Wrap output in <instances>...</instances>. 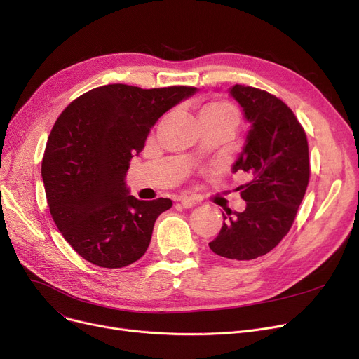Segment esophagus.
Instances as JSON below:
<instances>
[{
    "label": "esophagus",
    "mask_w": 359,
    "mask_h": 359,
    "mask_svg": "<svg viewBox=\"0 0 359 359\" xmlns=\"http://www.w3.org/2000/svg\"><path fill=\"white\" fill-rule=\"evenodd\" d=\"M180 204H182V207L183 208H192L194 205H196V199L195 198H192V196H179V199H177Z\"/></svg>",
    "instance_id": "esophagus-1"
}]
</instances>
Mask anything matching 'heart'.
<instances>
[{
    "instance_id": "obj_1",
    "label": "heart",
    "mask_w": 359,
    "mask_h": 359,
    "mask_svg": "<svg viewBox=\"0 0 359 359\" xmlns=\"http://www.w3.org/2000/svg\"><path fill=\"white\" fill-rule=\"evenodd\" d=\"M201 116H220V117H231L235 120H239L236 108L230 102L226 101H215L204 107V110L201 111Z\"/></svg>"
}]
</instances>
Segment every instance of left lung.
I'll use <instances>...</instances> for the list:
<instances>
[{
	"label": "left lung",
	"instance_id": "left-lung-1",
	"mask_svg": "<svg viewBox=\"0 0 359 359\" xmlns=\"http://www.w3.org/2000/svg\"><path fill=\"white\" fill-rule=\"evenodd\" d=\"M251 123L233 173L242 170L251 180L239 186L246 208L223 214L218 236L208 245L217 255L249 261L269 254L290 230L309 182L308 141L290 108L258 88L229 89Z\"/></svg>",
	"mask_w": 359,
	"mask_h": 359
}]
</instances>
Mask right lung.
I'll list each match as a JSON object with an SVG mask.
<instances>
[{
	"mask_svg": "<svg viewBox=\"0 0 359 359\" xmlns=\"http://www.w3.org/2000/svg\"><path fill=\"white\" fill-rule=\"evenodd\" d=\"M196 90L105 85L76 98L57 118L42 180L55 226L86 261L121 269L147 252L155 220L173 202L130 195L124 180L129 161L157 120Z\"/></svg>",
	"mask_w": 359,
	"mask_h": 359,
	"instance_id": "add662e5",
	"label": "right lung"
}]
</instances>
